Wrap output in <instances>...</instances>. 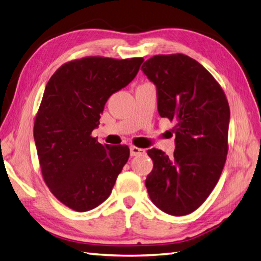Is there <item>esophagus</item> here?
I'll list each match as a JSON object with an SVG mask.
<instances>
[{"instance_id": "obj_1", "label": "esophagus", "mask_w": 261, "mask_h": 261, "mask_svg": "<svg viewBox=\"0 0 261 261\" xmlns=\"http://www.w3.org/2000/svg\"><path fill=\"white\" fill-rule=\"evenodd\" d=\"M130 153H131V156H141V154L146 153V150H145V149L131 146L130 147Z\"/></svg>"}]
</instances>
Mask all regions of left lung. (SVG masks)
<instances>
[{"mask_svg":"<svg viewBox=\"0 0 261 261\" xmlns=\"http://www.w3.org/2000/svg\"><path fill=\"white\" fill-rule=\"evenodd\" d=\"M141 69L156 86L159 115L176 123L173 156L154 148L147 151L153 162L148 194L165 213L190 214L208 197L224 167L228 99L214 77L186 55H158Z\"/></svg>","mask_w":261,"mask_h":261,"instance_id":"left-lung-1","label":"left lung"}]
</instances>
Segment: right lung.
I'll return each instance as SVG.
<instances>
[{"instance_id":"1","label":"right lung","mask_w":261,"mask_h":261,"mask_svg":"<svg viewBox=\"0 0 261 261\" xmlns=\"http://www.w3.org/2000/svg\"><path fill=\"white\" fill-rule=\"evenodd\" d=\"M142 62L85 57L64 64L47 83L33 137L43 179L71 210L103 203L129 159L127 146H103L91 134L109 97L135 79Z\"/></svg>"}]
</instances>
